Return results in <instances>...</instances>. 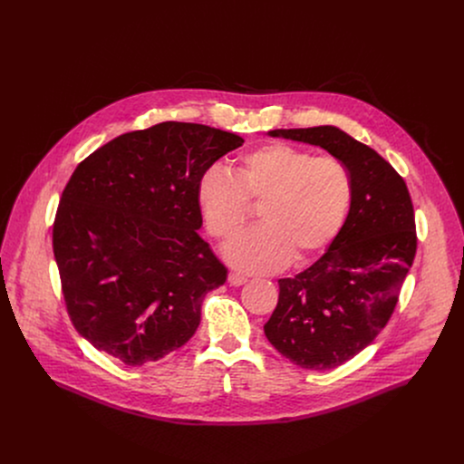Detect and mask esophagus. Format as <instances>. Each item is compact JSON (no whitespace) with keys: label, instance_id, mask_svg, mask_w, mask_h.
I'll return each mask as SVG.
<instances>
[{"label":"esophagus","instance_id":"esophagus-1","mask_svg":"<svg viewBox=\"0 0 464 464\" xmlns=\"http://www.w3.org/2000/svg\"><path fill=\"white\" fill-rule=\"evenodd\" d=\"M227 283H229L231 286H242L244 283H247V278H244V276H240V275H237V273H231V275L227 276Z\"/></svg>","mask_w":464,"mask_h":464}]
</instances>
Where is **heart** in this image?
<instances>
[{
    "mask_svg": "<svg viewBox=\"0 0 464 464\" xmlns=\"http://www.w3.org/2000/svg\"><path fill=\"white\" fill-rule=\"evenodd\" d=\"M247 200L262 202L260 226L227 244L224 258L242 273L269 275L292 258L315 256L337 238L352 209L353 181L337 158L286 143L242 154L235 174L211 167L198 178V209L220 242L244 227Z\"/></svg>",
    "mask_w": 464,
    "mask_h": 464,
    "instance_id": "b5f03b06",
    "label": "heart"
}]
</instances>
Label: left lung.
Wrapping results in <instances>:
<instances>
[{
    "mask_svg": "<svg viewBox=\"0 0 464 464\" xmlns=\"http://www.w3.org/2000/svg\"><path fill=\"white\" fill-rule=\"evenodd\" d=\"M269 136L321 147L352 174L344 227L306 271L279 279L278 304L264 326L295 366L334 370L370 346L394 312L416 255L412 200L400 174L339 127L276 129Z\"/></svg>",
    "mask_w": 464,
    "mask_h": 464,
    "instance_id": "obj_1",
    "label": "left lung"
}]
</instances>
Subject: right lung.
<instances>
[{"label":"right lung","mask_w":464,"mask_h":464,"mask_svg":"<svg viewBox=\"0 0 464 464\" xmlns=\"http://www.w3.org/2000/svg\"><path fill=\"white\" fill-rule=\"evenodd\" d=\"M233 132L163 121L114 138L63 191L53 255L75 330L125 366L185 346L227 269L200 238L198 178L242 147Z\"/></svg>","instance_id":"1"}]
</instances>
